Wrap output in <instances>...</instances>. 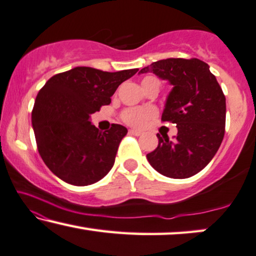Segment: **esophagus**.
<instances>
[{"label":"esophagus","mask_w":256,"mask_h":256,"mask_svg":"<svg viewBox=\"0 0 256 256\" xmlns=\"http://www.w3.org/2000/svg\"><path fill=\"white\" fill-rule=\"evenodd\" d=\"M128 133H130V134L136 136H142V132H140V131H136V130H128Z\"/></svg>","instance_id":"esophagus-1"}]
</instances>
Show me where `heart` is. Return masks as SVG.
I'll use <instances>...</instances> for the list:
<instances>
[{
	"label": "heart",
	"instance_id": "1",
	"mask_svg": "<svg viewBox=\"0 0 256 256\" xmlns=\"http://www.w3.org/2000/svg\"><path fill=\"white\" fill-rule=\"evenodd\" d=\"M142 84H158L160 86V81L156 78L147 76L142 80ZM156 114V110L153 108H130L123 114V120L125 123L132 126L142 128L148 123V120Z\"/></svg>",
	"mask_w": 256,
	"mask_h": 256
}]
</instances>
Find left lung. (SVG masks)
I'll use <instances>...</instances> for the list:
<instances>
[{
    "label": "left lung",
    "mask_w": 256,
    "mask_h": 256,
    "mask_svg": "<svg viewBox=\"0 0 256 256\" xmlns=\"http://www.w3.org/2000/svg\"><path fill=\"white\" fill-rule=\"evenodd\" d=\"M145 73L172 86L161 120L178 128L172 140L158 134L159 145L147 154V160L167 178H190L210 162L224 138V94L210 66L200 59L159 60L139 72Z\"/></svg>",
    "instance_id": "obj_1"
}]
</instances>
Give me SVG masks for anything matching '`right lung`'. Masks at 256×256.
I'll return each mask as SVG.
<instances>
[{
    "mask_svg": "<svg viewBox=\"0 0 256 256\" xmlns=\"http://www.w3.org/2000/svg\"><path fill=\"white\" fill-rule=\"evenodd\" d=\"M136 72V68L110 73L75 67L52 76L39 90L32 128L42 161L64 182L89 186L112 168L128 128L112 124L109 131L102 132L92 124L90 116L110 104L118 86Z\"/></svg>",
    "mask_w": 256,
    "mask_h": 256,
    "instance_id": "1",
    "label": "right lung"
}]
</instances>
